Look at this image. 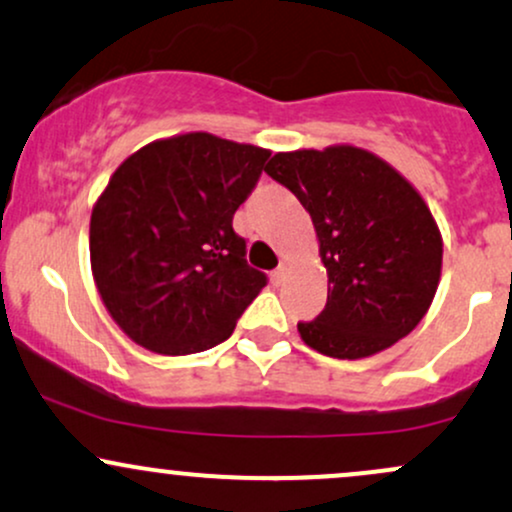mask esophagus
<instances>
[{
    "mask_svg": "<svg viewBox=\"0 0 512 512\" xmlns=\"http://www.w3.org/2000/svg\"><path fill=\"white\" fill-rule=\"evenodd\" d=\"M284 279H286V267H276L274 272H272V284L274 286L284 284Z\"/></svg>",
    "mask_w": 512,
    "mask_h": 512,
    "instance_id": "obj_1",
    "label": "esophagus"
}]
</instances>
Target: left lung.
Masks as SVG:
<instances>
[{
	"mask_svg": "<svg viewBox=\"0 0 512 512\" xmlns=\"http://www.w3.org/2000/svg\"><path fill=\"white\" fill-rule=\"evenodd\" d=\"M264 173L313 219L327 305L298 322L310 349L356 361L407 337L431 308L443 236L426 199L385 158L354 144L279 151Z\"/></svg>",
	"mask_w": 512,
	"mask_h": 512,
	"instance_id": "obj_1",
	"label": "left lung"
}]
</instances>
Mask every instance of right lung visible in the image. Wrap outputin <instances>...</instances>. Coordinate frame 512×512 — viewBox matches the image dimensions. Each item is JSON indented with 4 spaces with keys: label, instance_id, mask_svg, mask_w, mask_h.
<instances>
[{
    "label": "right lung",
    "instance_id": "right-lung-1",
    "mask_svg": "<svg viewBox=\"0 0 512 512\" xmlns=\"http://www.w3.org/2000/svg\"><path fill=\"white\" fill-rule=\"evenodd\" d=\"M272 151L209 132L127 156L91 211V272L110 317L161 356L207 351L267 284L245 262L233 214Z\"/></svg>",
    "mask_w": 512,
    "mask_h": 512
}]
</instances>
